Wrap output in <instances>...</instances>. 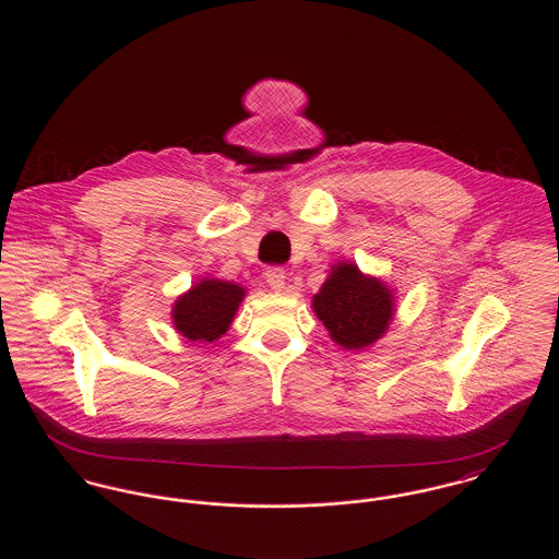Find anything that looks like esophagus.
Listing matches in <instances>:
<instances>
[{
    "mask_svg": "<svg viewBox=\"0 0 559 559\" xmlns=\"http://www.w3.org/2000/svg\"><path fill=\"white\" fill-rule=\"evenodd\" d=\"M285 270L281 266L266 267V283L270 285V289L274 292H283L285 289Z\"/></svg>",
    "mask_w": 559,
    "mask_h": 559,
    "instance_id": "obj_1",
    "label": "esophagus"
}]
</instances>
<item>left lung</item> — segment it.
Segmentation results:
<instances>
[{
  "label": "left lung",
  "instance_id": "left-lung-1",
  "mask_svg": "<svg viewBox=\"0 0 559 559\" xmlns=\"http://www.w3.org/2000/svg\"><path fill=\"white\" fill-rule=\"evenodd\" d=\"M312 308L335 344L362 349L388 331L394 319V295L356 264L340 262L314 295Z\"/></svg>",
  "mask_w": 559,
  "mask_h": 559
}]
</instances>
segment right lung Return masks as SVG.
I'll use <instances>...</instances> for the list:
<instances>
[{
    "label": "right lung",
    "mask_w": 559,
    "mask_h": 559,
    "mask_svg": "<svg viewBox=\"0 0 559 559\" xmlns=\"http://www.w3.org/2000/svg\"><path fill=\"white\" fill-rule=\"evenodd\" d=\"M245 289L219 278H203L174 304V326L190 342H215L239 310Z\"/></svg>",
    "instance_id": "add662e5"
}]
</instances>
